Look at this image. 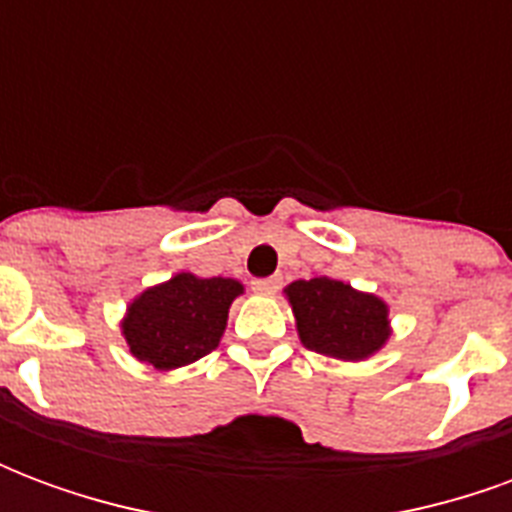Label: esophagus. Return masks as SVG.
Masks as SVG:
<instances>
[{"mask_svg":"<svg viewBox=\"0 0 512 512\" xmlns=\"http://www.w3.org/2000/svg\"><path fill=\"white\" fill-rule=\"evenodd\" d=\"M279 288V279L277 277H268V279H252V290L255 293H274Z\"/></svg>","mask_w":512,"mask_h":512,"instance_id":"1","label":"esophagus"}]
</instances>
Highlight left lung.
I'll use <instances>...</instances> for the list:
<instances>
[{
    "label": "left lung",
    "instance_id": "left-lung-1",
    "mask_svg": "<svg viewBox=\"0 0 512 512\" xmlns=\"http://www.w3.org/2000/svg\"><path fill=\"white\" fill-rule=\"evenodd\" d=\"M285 293L301 343L315 354L359 362L389 340L384 301L340 279H299Z\"/></svg>",
    "mask_w": 512,
    "mask_h": 512
}]
</instances>
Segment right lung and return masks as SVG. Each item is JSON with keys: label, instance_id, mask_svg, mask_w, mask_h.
Listing matches in <instances>:
<instances>
[{"label": "right lung", "instance_id": "add662e5", "mask_svg": "<svg viewBox=\"0 0 512 512\" xmlns=\"http://www.w3.org/2000/svg\"><path fill=\"white\" fill-rule=\"evenodd\" d=\"M244 285L235 279L178 274L164 285L147 288L128 307L123 321L131 354L156 370L197 362L219 345L227 312Z\"/></svg>", "mask_w": 512, "mask_h": 512}]
</instances>
